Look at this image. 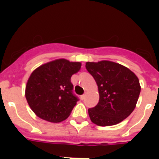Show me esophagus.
Here are the masks:
<instances>
[{
    "label": "esophagus",
    "mask_w": 159,
    "mask_h": 159,
    "mask_svg": "<svg viewBox=\"0 0 159 159\" xmlns=\"http://www.w3.org/2000/svg\"><path fill=\"white\" fill-rule=\"evenodd\" d=\"M81 99H82V100H84V99H85V93L83 94V95H81Z\"/></svg>",
    "instance_id": "esophagus-1"
}]
</instances>
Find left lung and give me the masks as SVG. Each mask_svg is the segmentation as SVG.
Masks as SVG:
<instances>
[{"label":"left lung","mask_w":159,"mask_h":159,"mask_svg":"<svg viewBox=\"0 0 159 159\" xmlns=\"http://www.w3.org/2000/svg\"><path fill=\"white\" fill-rule=\"evenodd\" d=\"M87 70L98 86L100 100L89 109L91 121L99 126L121 123L136 106L140 93L139 79L129 69L111 61L87 62Z\"/></svg>","instance_id":"1"}]
</instances>
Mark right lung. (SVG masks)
<instances>
[{
	"label": "right lung",
	"instance_id": "1",
	"mask_svg": "<svg viewBox=\"0 0 159 159\" xmlns=\"http://www.w3.org/2000/svg\"><path fill=\"white\" fill-rule=\"evenodd\" d=\"M80 68L81 63L61 59L42 65L31 73L25 97L38 117L51 123H59L69 117L79 100L73 93L70 78Z\"/></svg>",
	"mask_w": 159,
	"mask_h": 159
}]
</instances>
